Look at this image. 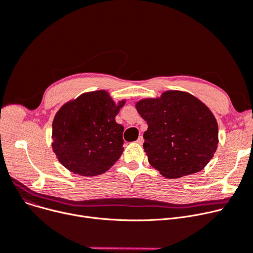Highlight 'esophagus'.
<instances>
[{"label":"esophagus","instance_id":"34e87169","mask_svg":"<svg viewBox=\"0 0 253 253\" xmlns=\"http://www.w3.org/2000/svg\"><path fill=\"white\" fill-rule=\"evenodd\" d=\"M143 142H144V139H143V137H142V136H140V137L138 138V140H137V143H138V144H140V145H142V144H143Z\"/></svg>","mask_w":253,"mask_h":253}]
</instances>
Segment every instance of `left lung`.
I'll return each instance as SVG.
<instances>
[{"mask_svg": "<svg viewBox=\"0 0 253 253\" xmlns=\"http://www.w3.org/2000/svg\"><path fill=\"white\" fill-rule=\"evenodd\" d=\"M136 109L148 125L143 147L148 161L163 176L176 179L202 170L218 144L214 115L198 98L183 91H166L144 98Z\"/></svg>", "mask_w": 253, "mask_h": 253, "instance_id": "8db88e82", "label": "left lung"}]
</instances>
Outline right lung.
<instances>
[{
    "instance_id": "obj_1",
    "label": "right lung",
    "mask_w": 253,
    "mask_h": 253,
    "mask_svg": "<svg viewBox=\"0 0 253 253\" xmlns=\"http://www.w3.org/2000/svg\"><path fill=\"white\" fill-rule=\"evenodd\" d=\"M126 99L115 102L105 90L86 92L60 107L52 124V149L73 173L107 171L124 151V126L115 116Z\"/></svg>"
}]
</instances>
